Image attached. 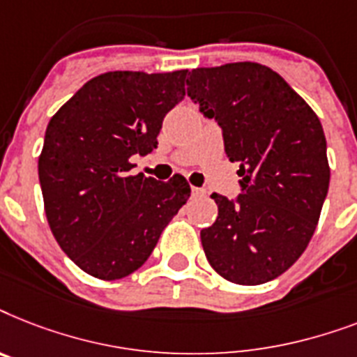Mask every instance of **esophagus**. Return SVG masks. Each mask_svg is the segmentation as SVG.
Returning a JSON list of instances; mask_svg holds the SVG:
<instances>
[{
  "mask_svg": "<svg viewBox=\"0 0 357 357\" xmlns=\"http://www.w3.org/2000/svg\"><path fill=\"white\" fill-rule=\"evenodd\" d=\"M192 193H193V197H202V195H204V190H202V188H195V186H193L192 188Z\"/></svg>",
  "mask_w": 357,
  "mask_h": 357,
  "instance_id": "34e87169",
  "label": "esophagus"
}]
</instances>
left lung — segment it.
Masks as SVG:
<instances>
[{
	"mask_svg": "<svg viewBox=\"0 0 357 357\" xmlns=\"http://www.w3.org/2000/svg\"><path fill=\"white\" fill-rule=\"evenodd\" d=\"M188 96L223 130L241 193H212L218 219L202 228L204 255L228 282L258 286L286 273L312 239L330 184L317 114L258 62L197 68Z\"/></svg>",
	"mask_w": 357,
	"mask_h": 357,
	"instance_id": "1",
	"label": "left lung"
}]
</instances>
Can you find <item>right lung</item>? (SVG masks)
I'll return each mask as SVG.
<instances>
[{"label": "right lung", "instance_id": "add662e5", "mask_svg": "<svg viewBox=\"0 0 357 357\" xmlns=\"http://www.w3.org/2000/svg\"><path fill=\"white\" fill-rule=\"evenodd\" d=\"M188 70L108 71L88 81L45 129L38 178L51 232L68 258L101 280L147 261L192 193L182 175H129L156 149L165 114L186 96Z\"/></svg>", "mask_w": 357, "mask_h": 357}]
</instances>
